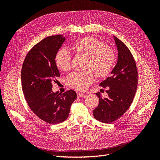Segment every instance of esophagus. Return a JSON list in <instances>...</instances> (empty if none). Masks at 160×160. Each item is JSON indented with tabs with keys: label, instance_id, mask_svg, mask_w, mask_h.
<instances>
[{
	"label": "esophagus",
	"instance_id": "34e87169",
	"mask_svg": "<svg viewBox=\"0 0 160 160\" xmlns=\"http://www.w3.org/2000/svg\"><path fill=\"white\" fill-rule=\"evenodd\" d=\"M77 96H78V98H82V97H85V95L83 93H82V92H77Z\"/></svg>",
	"mask_w": 160,
	"mask_h": 160
}]
</instances>
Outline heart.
Masks as SVG:
<instances>
[{"label": "heart", "mask_w": 160, "mask_h": 160, "mask_svg": "<svg viewBox=\"0 0 160 160\" xmlns=\"http://www.w3.org/2000/svg\"><path fill=\"white\" fill-rule=\"evenodd\" d=\"M71 49L76 54L87 57L86 67L93 70L98 77L108 76L112 70L115 61L113 50L105 44L92 37H85L75 41ZM70 53L64 49H60L55 56V63L59 70L66 72L70 70ZM94 80L92 70L73 72L66 77V84L78 91L85 90Z\"/></svg>", "instance_id": "1"}]
</instances>
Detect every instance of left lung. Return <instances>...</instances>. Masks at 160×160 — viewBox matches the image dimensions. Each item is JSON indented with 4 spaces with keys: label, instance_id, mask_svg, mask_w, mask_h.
Instances as JSON below:
<instances>
[{
    "label": "left lung",
    "instance_id": "left-lung-1",
    "mask_svg": "<svg viewBox=\"0 0 160 160\" xmlns=\"http://www.w3.org/2000/svg\"><path fill=\"white\" fill-rule=\"evenodd\" d=\"M118 49L117 62L111 72V76L101 82L100 86L107 87L108 98L99 94L98 106L93 111L94 117L98 121L111 123L121 117L130 106L135 94L138 82L136 64L126 45L114 36Z\"/></svg>",
    "mask_w": 160,
    "mask_h": 160
}]
</instances>
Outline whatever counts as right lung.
Instances as JSON below:
<instances>
[{"instance_id":"obj_1","label":"right lung","mask_w":160,"mask_h":160,"mask_svg":"<svg viewBox=\"0 0 160 160\" xmlns=\"http://www.w3.org/2000/svg\"><path fill=\"white\" fill-rule=\"evenodd\" d=\"M66 38L62 35L48 37L37 43L27 54L21 69V85L25 99L32 111L43 121L57 124L69 116L77 98L73 90L54 92L52 83L60 73L55 56Z\"/></svg>"}]
</instances>
